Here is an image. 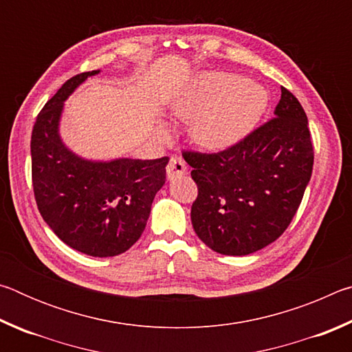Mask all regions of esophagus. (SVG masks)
I'll list each match as a JSON object with an SVG mask.
<instances>
[{"label": "esophagus", "instance_id": "obj_1", "mask_svg": "<svg viewBox=\"0 0 352 352\" xmlns=\"http://www.w3.org/2000/svg\"><path fill=\"white\" fill-rule=\"evenodd\" d=\"M184 174H186V163H184L180 157H172L168 168H166L168 180H175L177 177H182Z\"/></svg>", "mask_w": 352, "mask_h": 352}]
</instances>
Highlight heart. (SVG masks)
Masks as SVG:
<instances>
[{"label": "heart", "instance_id": "b5f03b06", "mask_svg": "<svg viewBox=\"0 0 352 352\" xmlns=\"http://www.w3.org/2000/svg\"><path fill=\"white\" fill-rule=\"evenodd\" d=\"M172 115L190 124V136L206 152L219 153L241 144L259 126L269 109V93L261 83L225 71L195 74L175 93ZM164 136L168 122L160 124Z\"/></svg>", "mask_w": 352, "mask_h": 352}]
</instances>
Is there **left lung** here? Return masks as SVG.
<instances>
[{
	"label": "left lung",
	"mask_w": 352,
	"mask_h": 352,
	"mask_svg": "<svg viewBox=\"0 0 352 352\" xmlns=\"http://www.w3.org/2000/svg\"><path fill=\"white\" fill-rule=\"evenodd\" d=\"M199 197L190 220L205 245L226 256L258 252L281 236L311 180L314 147L301 104L281 87L275 118L219 153L184 152Z\"/></svg>",
	"instance_id": "left-lung-1"
}]
</instances>
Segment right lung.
Wrapping results in <instances>:
<instances>
[{"mask_svg":"<svg viewBox=\"0 0 352 352\" xmlns=\"http://www.w3.org/2000/svg\"><path fill=\"white\" fill-rule=\"evenodd\" d=\"M99 73L71 77L40 111L31 138L32 184L41 217L58 239L80 253L109 258L127 252L141 237L169 158L104 162L83 158L65 144V100Z\"/></svg>","mask_w":352,"mask_h":352,"instance_id":"obj_1","label":"right lung"}]
</instances>
